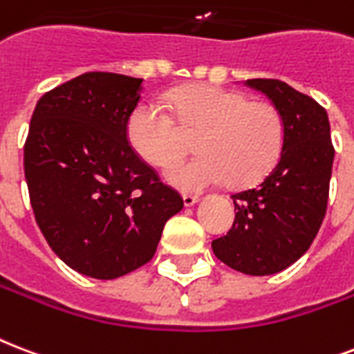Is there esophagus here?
I'll use <instances>...</instances> for the list:
<instances>
[{
	"label": "esophagus",
	"mask_w": 354,
	"mask_h": 354,
	"mask_svg": "<svg viewBox=\"0 0 354 354\" xmlns=\"http://www.w3.org/2000/svg\"><path fill=\"white\" fill-rule=\"evenodd\" d=\"M196 202H198V196H195V195H183V206H185V207L195 206Z\"/></svg>",
	"instance_id": "1"
}]
</instances>
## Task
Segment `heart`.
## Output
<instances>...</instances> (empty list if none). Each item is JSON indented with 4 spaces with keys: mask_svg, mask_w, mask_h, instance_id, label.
<instances>
[{
    "mask_svg": "<svg viewBox=\"0 0 354 354\" xmlns=\"http://www.w3.org/2000/svg\"><path fill=\"white\" fill-rule=\"evenodd\" d=\"M180 128L196 131L189 161L167 169L165 180L182 191H202L228 180L250 185L279 161L284 147V118L271 102L247 100L236 91L213 85H189L169 96ZM128 141L145 161L171 165L183 150L174 118L159 104L147 100L135 107L126 124Z\"/></svg>",
    "mask_w": 354,
    "mask_h": 354,
    "instance_id": "b5f03b06",
    "label": "heart"
}]
</instances>
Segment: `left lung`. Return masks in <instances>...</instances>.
Masks as SVG:
<instances>
[{"mask_svg":"<svg viewBox=\"0 0 354 354\" xmlns=\"http://www.w3.org/2000/svg\"><path fill=\"white\" fill-rule=\"evenodd\" d=\"M284 118V147L271 172L234 198L236 219L213 239L223 263L263 277L295 263L310 249L327 213L334 147L327 111L314 98L279 80H247Z\"/></svg>","mask_w":354,"mask_h":354,"instance_id":"1","label":"left lung"}]
</instances>
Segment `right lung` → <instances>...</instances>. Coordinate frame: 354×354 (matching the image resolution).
I'll list each match as a JSON object with an SVG mask.
<instances>
[{
  "instance_id": "right-lung-1",
  "label": "right lung",
  "mask_w": 354,
  "mask_h": 354,
  "mask_svg": "<svg viewBox=\"0 0 354 354\" xmlns=\"http://www.w3.org/2000/svg\"><path fill=\"white\" fill-rule=\"evenodd\" d=\"M142 80L87 72L37 102L24 147L35 219L68 267L111 280L152 260L183 207L128 142Z\"/></svg>"
}]
</instances>
